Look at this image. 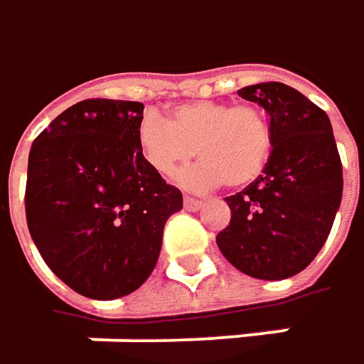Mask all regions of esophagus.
I'll return each instance as SVG.
<instances>
[{"label": "esophagus", "instance_id": "esophagus-1", "mask_svg": "<svg viewBox=\"0 0 364 364\" xmlns=\"http://www.w3.org/2000/svg\"><path fill=\"white\" fill-rule=\"evenodd\" d=\"M183 204H185V210H198L200 206H202V200H198V198H191V196H185L183 198Z\"/></svg>", "mask_w": 364, "mask_h": 364}]
</instances>
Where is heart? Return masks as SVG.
<instances>
[{"label":"heart","instance_id":"heart-1","mask_svg":"<svg viewBox=\"0 0 364 364\" xmlns=\"http://www.w3.org/2000/svg\"><path fill=\"white\" fill-rule=\"evenodd\" d=\"M137 144L146 162L164 179H173L198 148L202 162L183 173L179 181L202 191L220 183L246 187L256 181L269 162L273 131L258 106L196 100L175 106L171 118L146 112Z\"/></svg>","mask_w":364,"mask_h":364}]
</instances>
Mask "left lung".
Segmentation results:
<instances>
[{
    "instance_id": "8db88e82",
    "label": "left lung",
    "mask_w": 364,
    "mask_h": 364,
    "mask_svg": "<svg viewBox=\"0 0 364 364\" xmlns=\"http://www.w3.org/2000/svg\"><path fill=\"white\" fill-rule=\"evenodd\" d=\"M237 93L267 110L273 149L262 175L225 198L231 220L216 244L250 277L287 279L313 262L331 231L342 202V160L329 116L294 87L269 81Z\"/></svg>"
}]
</instances>
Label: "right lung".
<instances>
[{
  "label": "right lung",
  "instance_id": "obj_1",
  "mask_svg": "<svg viewBox=\"0 0 364 364\" xmlns=\"http://www.w3.org/2000/svg\"><path fill=\"white\" fill-rule=\"evenodd\" d=\"M144 104L83 100L39 133L28 154L24 208L46 264L93 300L135 291L156 267L181 191L137 144Z\"/></svg>",
  "mask_w": 364,
  "mask_h": 364
}]
</instances>
